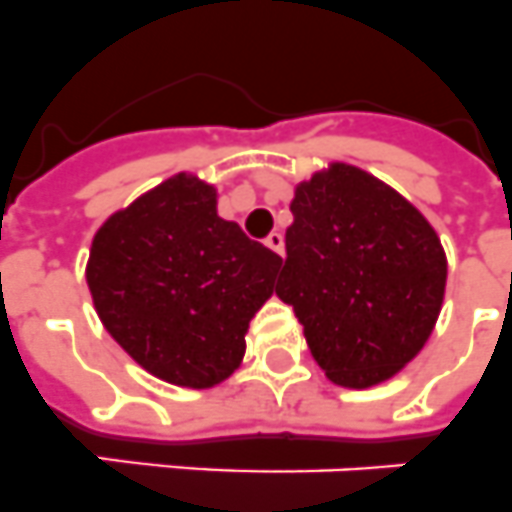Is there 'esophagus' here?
I'll list each match as a JSON object with an SVG mask.
<instances>
[{"mask_svg": "<svg viewBox=\"0 0 512 512\" xmlns=\"http://www.w3.org/2000/svg\"><path fill=\"white\" fill-rule=\"evenodd\" d=\"M265 244H268V247L273 249V252H278V255L283 257V236L278 234V231H273V234L265 236Z\"/></svg>", "mask_w": 512, "mask_h": 512, "instance_id": "esophagus-1", "label": "esophagus"}]
</instances>
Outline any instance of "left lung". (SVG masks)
<instances>
[{
	"mask_svg": "<svg viewBox=\"0 0 512 512\" xmlns=\"http://www.w3.org/2000/svg\"><path fill=\"white\" fill-rule=\"evenodd\" d=\"M294 223L276 294L343 388H369L403 369L440 315L448 260L435 229L388 184L330 163L296 187Z\"/></svg>",
	"mask_w": 512,
	"mask_h": 512,
	"instance_id": "1",
	"label": "left lung"
}]
</instances>
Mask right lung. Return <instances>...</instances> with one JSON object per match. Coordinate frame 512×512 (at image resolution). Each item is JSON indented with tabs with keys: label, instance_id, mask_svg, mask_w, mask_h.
<instances>
[{
	"label": "right lung",
	"instance_id": "add662e5",
	"mask_svg": "<svg viewBox=\"0 0 512 512\" xmlns=\"http://www.w3.org/2000/svg\"><path fill=\"white\" fill-rule=\"evenodd\" d=\"M281 263L218 216L216 187L176 174L103 223L85 278L103 328L140 367L203 390L242 364Z\"/></svg>",
	"mask_w": 512,
	"mask_h": 512
}]
</instances>
